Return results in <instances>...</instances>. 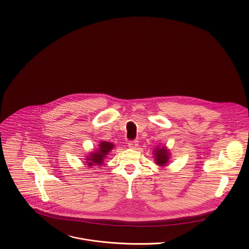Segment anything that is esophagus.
I'll list each match as a JSON object with an SVG mask.
<instances>
[{
    "label": "esophagus",
    "instance_id": "esophagus-1",
    "mask_svg": "<svg viewBox=\"0 0 249 249\" xmlns=\"http://www.w3.org/2000/svg\"><path fill=\"white\" fill-rule=\"evenodd\" d=\"M128 146L130 147V148H135V147H137L138 146V141H129L128 142Z\"/></svg>",
    "mask_w": 249,
    "mask_h": 249
}]
</instances>
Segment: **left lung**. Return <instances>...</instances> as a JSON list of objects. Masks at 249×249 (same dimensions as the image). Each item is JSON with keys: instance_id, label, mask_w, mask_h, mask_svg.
Instances as JSON below:
<instances>
[{"instance_id": "left-lung-1", "label": "left lung", "mask_w": 249, "mask_h": 249, "mask_svg": "<svg viewBox=\"0 0 249 249\" xmlns=\"http://www.w3.org/2000/svg\"><path fill=\"white\" fill-rule=\"evenodd\" d=\"M154 158H155V163L160 166H166L167 163L169 162L170 159V151L167 149L166 146H162L160 147L159 145H157V147L154 149Z\"/></svg>"}]
</instances>
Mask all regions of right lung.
I'll return each instance as SVG.
<instances>
[{"label":"right lung","mask_w":249,"mask_h":249,"mask_svg":"<svg viewBox=\"0 0 249 249\" xmlns=\"http://www.w3.org/2000/svg\"><path fill=\"white\" fill-rule=\"evenodd\" d=\"M114 144L112 142L102 141L99 144V148L94 152L90 153L86 156V163L89 167L92 166H102L104 163V159L106 158L108 152L113 149Z\"/></svg>","instance_id":"right-lung-1"}]
</instances>
